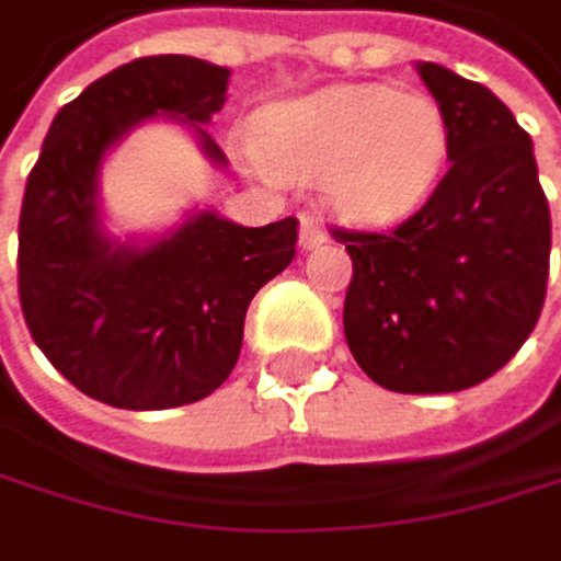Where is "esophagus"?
I'll use <instances>...</instances> for the list:
<instances>
[{
	"instance_id": "34e87169",
	"label": "esophagus",
	"mask_w": 561,
	"mask_h": 561,
	"mask_svg": "<svg viewBox=\"0 0 561 561\" xmlns=\"http://www.w3.org/2000/svg\"><path fill=\"white\" fill-rule=\"evenodd\" d=\"M325 239H329V232H325L322 219L319 216H302V222H299V245L309 252V249H319Z\"/></svg>"
}]
</instances>
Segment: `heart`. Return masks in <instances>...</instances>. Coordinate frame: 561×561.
Wrapping results in <instances>:
<instances>
[{
  "label": "heart",
  "mask_w": 561,
  "mask_h": 561,
  "mask_svg": "<svg viewBox=\"0 0 561 561\" xmlns=\"http://www.w3.org/2000/svg\"><path fill=\"white\" fill-rule=\"evenodd\" d=\"M252 146L278 175H322L345 222L389 226L428 198L449 152V123L443 105L415 89L332 85L259 112Z\"/></svg>",
  "instance_id": "obj_1"
}]
</instances>
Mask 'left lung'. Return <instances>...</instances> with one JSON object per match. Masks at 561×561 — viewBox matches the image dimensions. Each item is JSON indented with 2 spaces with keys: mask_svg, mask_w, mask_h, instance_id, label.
<instances>
[{
  "mask_svg": "<svg viewBox=\"0 0 561 561\" xmlns=\"http://www.w3.org/2000/svg\"><path fill=\"white\" fill-rule=\"evenodd\" d=\"M449 123V172L389 232L332 229L352 255L345 342L389 392H462L539 322L552 219L529 133L479 82L415 66Z\"/></svg>",
  "mask_w": 561,
  "mask_h": 561,
  "instance_id": "8db88e82",
  "label": "left lung"
}]
</instances>
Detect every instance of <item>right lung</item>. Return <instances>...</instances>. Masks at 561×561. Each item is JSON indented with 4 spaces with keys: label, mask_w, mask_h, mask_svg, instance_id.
<instances>
[{
    "label": "right lung",
    "mask_w": 561,
    "mask_h": 561,
    "mask_svg": "<svg viewBox=\"0 0 561 561\" xmlns=\"http://www.w3.org/2000/svg\"><path fill=\"white\" fill-rule=\"evenodd\" d=\"M226 85L229 69L192 56L118 66L59 108L25 179L22 316L35 345L89 399L152 412L216 392L236 369L252 296L296 259L293 216L245 229L203 213L149 249H112L99 232L102 152L156 112L209 123ZM198 133L226 162L213 136Z\"/></svg>",
    "instance_id": "add662e5"
}]
</instances>
